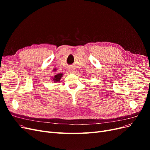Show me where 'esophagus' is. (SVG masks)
<instances>
[{
    "mask_svg": "<svg viewBox=\"0 0 150 150\" xmlns=\"http://www.w3.org/2000/svg\"><path fill=\"white\" fill-rule=\"evenodd\" d=\"M69 72H71V73H73V72H74V68L73 67H69Z\"/></svg>",
    "mask_w": 150,
    "mask_h": 150,
    "instance_id": "esophagus-1",
    "label": "esophagus"
}]
</instances>
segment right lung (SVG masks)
I'll list each match as a JSON object with an SVG mask.
<instances>
[{
  "label": "right lung",
  "instance_id": "add662e5",
  "mask_svg": "<svg viewBox=\"0 0 150 150\" xmlns=\"http://www.w3.org/2000/svg\"><path fill=\"white\" fill-rule=\"evenodd\" d=\"M63 76V74L62 73H58V74H56V75H54V77H52V81H54V82H59V81L61 80V78Z\"/></svg>",
  "mask_w": 150,
  "mask_h": 150
}]
</instances>
